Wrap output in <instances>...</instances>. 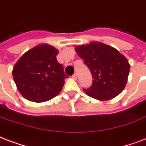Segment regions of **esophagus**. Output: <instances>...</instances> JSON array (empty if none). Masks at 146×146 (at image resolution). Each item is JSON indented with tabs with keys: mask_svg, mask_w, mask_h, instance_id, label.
<instances>
[{
	"mask_svg": "<svg viewBox=\"0 0 146 146\" xmlns=\"http://www.w3.org/2000/svg\"><path fill=\"white\" fill-rule=\"evenodd\" d=\"M72 78L74 79V80H76L77 79V74H74L72 75Z\"/></svg>",
	"mask_w": 146,
	"mask_h": 146,
	"instance_id": "34e87169",
	"label": "esophagus"
}]
</instances>
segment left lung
<instances>
[{"mask_svg": "<svg viewBox=\"0 0 146 146\" xmlns=\"http://www.w3.org/2000/svg\"><path fill=\"white\" fill-rule=\"evenodd\" d=\"M75 52L93 77L91 88L84 89L89 97L108 100L121 93L130 70V65L123 55L113 47L99 42L77 46Z\"/></svg>", "mask_w": 146, "mask_h": 146, "instance_id": "8db88e82", "label": "left lung"}]
</instances>
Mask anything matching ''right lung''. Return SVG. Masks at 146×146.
I'll list each match as a JSON object with an SVG mask.
<instances>
[{
	"label": "right lung",
	"mask_w": 146,
	"mask_h": 146,
	"mask_svg": "<svg viewBox=\"0 0 146 146\" xmlns=\"http://www.w3.org/2000/svg\"><path fill=\"white\" fill-rule=\"evenodd\" d=\"M58 53L55 47L40 44L26 52L16 62L12 74L23 98L42 103L60 93L68 76L56 59Z\"/></svg>",
	"instance_id": "right-lung-1"
}]
</instances>
